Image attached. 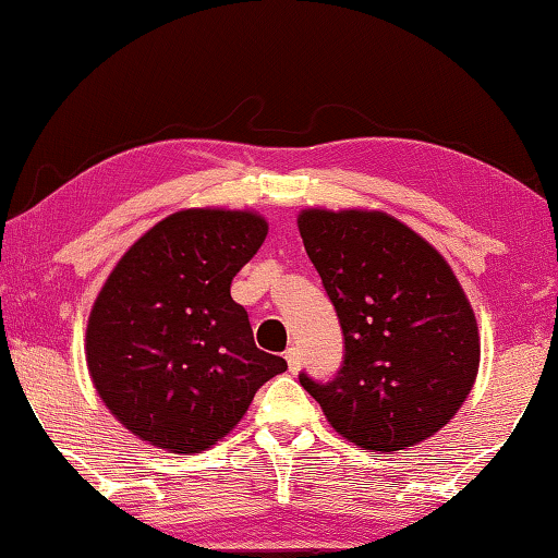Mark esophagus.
<instances>
[{"mask_svg": "<svg viewBox=\"0 0 558 558\" xmlns=\"http://www.w3.org/2000/svg\"><path fill=\"white\" fill-rule=\"evenodd\" d=\"M284 357H287V365H289L291 373H299L301 365H304V353H301L299 348H289Z\"/></svg>", "mask_w": 558, "mask_h": 558, "instance_id": "1", "label": "esophagus"}]
</instances>
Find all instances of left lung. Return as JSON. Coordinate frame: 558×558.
<instances>
[{
	"label": "left lung",
	"mask_w": 558,
	"mask_h": 558,
	"mask_svg": "<svg viewBox=\"0 0 558 558\" xmlns=\"http://www.w3.org/2000/svg\"><path fill=\"white\" fill-rule=\"evenodd\" d=\"M299 232L345 340L338 373H301V387L367 451H402L436 434L481 363L475 314L451 267L385 213L306 210Z\"/></svg>",
	"instance_id": "8db88e82"
}]
</instances>
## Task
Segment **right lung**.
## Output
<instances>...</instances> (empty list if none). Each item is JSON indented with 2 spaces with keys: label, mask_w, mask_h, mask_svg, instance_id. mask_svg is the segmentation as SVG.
<instances>
[{
  "label": "right lung",
  "mask_w": 558,
  "mask_h": 558,
  "mask_svg": "<svg viewBox=\"0 0 558 558\" xmlns=\"http://www.w3.org/2000/svg\"><path fill=\"white\" fill-rule=\"evenodd\" d=\"M267 238L254 213L181 210L134 242L87 320L97 395L134 436L198 453L232 432L287 360L254 345L232 277Z\"/></svg>",
  "instance_id": "right-lung-1"
}]
</instances>
